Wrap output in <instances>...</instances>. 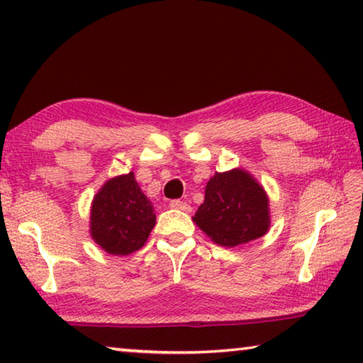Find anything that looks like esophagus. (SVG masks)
Returning a JSON list of instances; mask_svg holds the SVG:
<instances>
[{
	"instance_id": "1",
	"label": "esophagus",
	"mask_w": 363,
	"mask_h": 363,
	"mask_svg": "<svg viewBox=\"0 0 363 363\" xmlns=\"http://www.w3.org/2000/svg\"><path fill=\"white\" fill-rule=\"evenodd\" d=\"M169 206L173 208V210H181V211H186V213H189L190 210H192L189 203H186V201H181V200L169 201Z\"/></svg>"
}]
</instances>
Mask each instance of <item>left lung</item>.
Here are the masks:
<instances>
[{"label":"left lung","instance_id":"1","mask_svg":"<svg viewBox=\"0 0 363 363\" xmlns=\"http://www.w3.org/2000/svg\"><path fill=\"white\" fill-rule=\"evenodd\" d=\"M195 224L214 243L233 248L262 237L269 230V199L266 190L243 169L214 173L205 189Z\"/></svg>","mask_w":363,"mask_h":363}]
</instances>
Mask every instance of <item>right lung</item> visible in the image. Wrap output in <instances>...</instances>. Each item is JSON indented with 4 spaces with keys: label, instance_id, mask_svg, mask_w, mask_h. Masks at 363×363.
I'll return each mask as SVG.
<instances>
[{
    "label": "right lung",
    "instance_id": "1",
    "mask_svg": "<svg viewBox=\"0 0 363 363\" xmlns=\"http://www.w3.org/2000/svg\"><path fill=\"white\" fill-rule=\"evenodd\" d=\"M152 201L140 190L134 173L107 181L91 205L93 240L108 255L126 256L144 247L155 225Z\"/></svg>",
    "mask_w": 363,
    "mask_h": 363
}]
</instances>
